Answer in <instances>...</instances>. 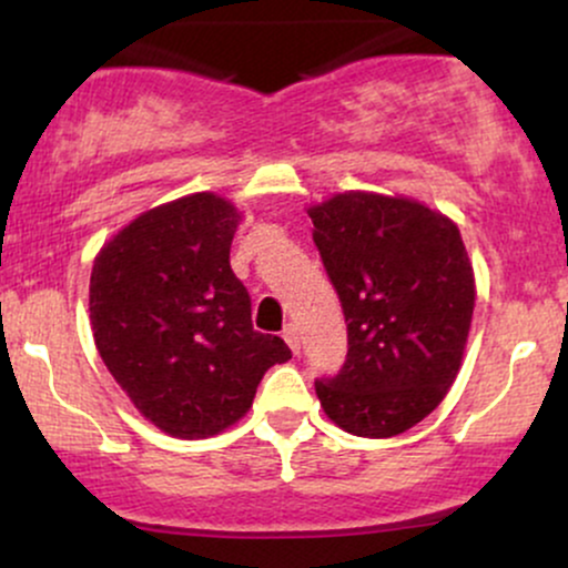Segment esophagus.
<instances>
[{"label":"esophagus","mask_w":568,"mask_h":568,"mask_svg":"<svg viewBox=\"0 0 568 568\" xmlns=\"http://www.w3.org/2000/svg\"><path fill=\"white\" fill-rule=\"evenodd\" d=\"M283 338H285V342H288V347H291L293 355H298V349H302V342H298V328H296V325H293V323L285 325Z\"/></svg>","instance_id":"obj_1"}]
</instances>
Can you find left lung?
<instances>
[{
  "mask_svg": "<svg viewBox=\"0 0 568 568\" xmlns=\"http://www.w3.org/2000/svg\"><path fill=\"white\" fill-rule=\"evenodd\" d=\"M310 219L347 323V357L315 393L347 433L393 438L438 408L459 371L475 306L462 234L419 202L368 192Z\"/></svg>",
  "mask_w": 568,
  "mask_h": 568,
  "instance_id": "left-lung-1",
  "label": "left lung"
}]
</instances>
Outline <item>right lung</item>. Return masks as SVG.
I'll list each match as a JSON object with an SVG mask.
<instances>
[{
    "label": "right lung",
    "mask_w": 568,
    "mask_h": 568,
    "mask_svg": "<svg viewBox=\"0 0 568 568\" xmlns=\"http://www.w3.org/2000/svg\"><path fill=\"white\" fill-rule=\"evenodd\" d=\"M240 213L211 192L168 202L98 253L90 323L101 361L135 408L175 438H207L251 408L258 382L291 361L258 334L230 266Z\"/></svg>",
    "instance_id": "obj_1"
}]
</instances>
